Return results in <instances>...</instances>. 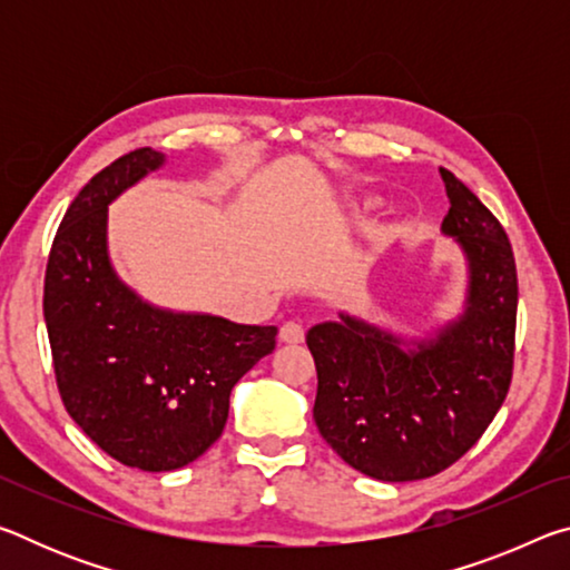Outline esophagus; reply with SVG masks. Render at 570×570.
Returning a JSON list of instances; mask_svg holds the SVG:
<instances>
[{"label":"esophagus","mask_w":570,"mask_h":570,"mask_svg":"<svg viewBox=\"0 0 570 570\" xmlns=\"http://www.w3.org/2000/svg\"><path fill=\"white\" fill-rule=\"evenodd\" d=\"M278 340L284 344H302L304 342V326L296 320H288L282 330H278Z\"/></svg>","instance_id":"esophagus-1"}]
</instances>
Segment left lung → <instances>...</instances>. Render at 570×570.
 <instances>
[{
  "mask_svg": "<svg viewBox=\"0 0 570 570\" xmlns=\"http://www.w3.org/2000/svg\"><path fill=\"white\" fill-rule=\"evenodd\" d=\"M450 210L442 230L470 262L458 324L404 352L394 336L342 316L316 324L314 422L346 465L384 482L432 478L475 445L513 380L518 272L500 220L442 168Z\"/></svg>",
  "mask_w": 570,
  "mask_h": 570,
  "instance_id": "8db88e82",
  "label": "left lung"
}]
</instances>
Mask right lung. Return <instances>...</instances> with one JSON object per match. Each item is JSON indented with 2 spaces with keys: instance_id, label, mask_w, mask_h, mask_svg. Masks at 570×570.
I'll list each match as a JSON object with an SVG mask.
<instances>
[{
  "instance_id": "right-lung-1",
  "label": "right lung",
  "mask_w": 570,
  "mask_h": 570,
  "mask_svg": "<svg viewBox=\"0 0 570 570\" xmlns=\"http://www.w3.org/2000/svg\"><path fill=\"white\" fill-rule=\"evenodd\" d=\"M160 163L158 150H130L77 193L52 240L42 298L67 414L112 460L146 472L204 455L226 428L234 384L276 346V326L160 312L112 274L108 204Z\"/></svg>"
}]
</instances>
